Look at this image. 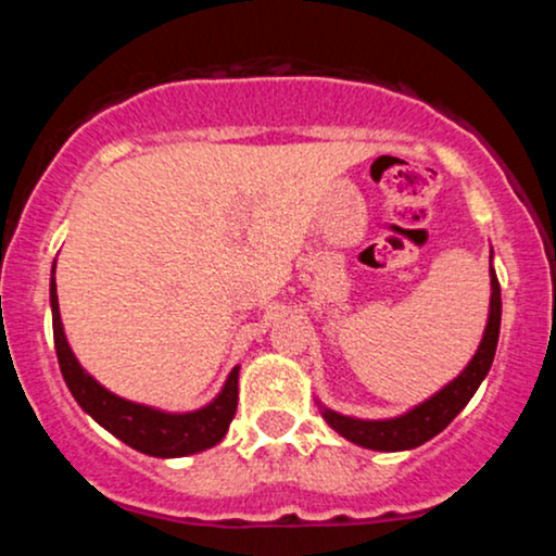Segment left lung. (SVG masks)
Here are the masks:
<instances>
[{"label": "left lung", "mask_w": 556, "mask_h": 556, "mask_svg": "<svg viewBox=\"0 0 556 556\" xmlns=\"http://www.w3.org/2000/svg\"><path fill=\"white\" fill-rule=\"evenodd\" d=\"M494 256V251H491ZM489 256V258H491ZM491 277V298H489V318L486 329H483L481 342L473 358L468 361V366L463 368L450 384H444L439 392H433L429 400L418 402L416 407H410L407 413L394 418H353L342 416V413L331 410V407L321 405V400H316L318 410L327 424L334 429L340 437L348 442L366 446V450L376 452H402V450H416V446L426 444L429 439L442 433L446 426L455 420L457 413L468 405L470 397L476 394V389L481 387V381L486 379L491 363H494L496 342H500V324H502V292H500V279H496L494 266H489Z\"/></svg>", "instance_id": "1"}]
</instances>
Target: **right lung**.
Masks as SVG:
<instances>
[{
  "label": "right lung",
  "mask_w": 556,
  "mask_h": 556,
  "mask_svg": "<svg viewBox=\"0 0 556 556\" xmlns=\"http://www.w3.org/2000/svg\"><path fill=\"white\" fill-rule=\"evenodd\" d=\"M49 300H52V327H54V348L60 371L65 376V384L83 410L91 416L96 424L104 426L114 433L119 442L132 450L143 452L151 457H185L195 452L208 450L219 444L232 424L235 410H238V376L240 366L229 371L225 387L212 402H206L198 410L169 413L162 407L143 405L119 397L93 379L80 361L75 358L70 348L65 327L60 316V300H56V282L52 266V282H49Z\"/></svg>",
  "instance_id": "add662e5"
}]
</instances>
